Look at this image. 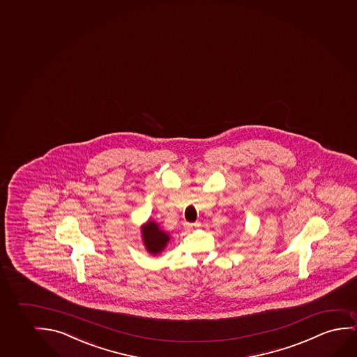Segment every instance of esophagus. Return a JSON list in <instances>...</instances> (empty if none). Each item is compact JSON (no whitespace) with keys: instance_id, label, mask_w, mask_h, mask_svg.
I'll return each instance as SVG.
<instances>
[{"instance_id":"34e87169","label":"esophagus","mask_w":357,"mask_h":357,"mask_svg":"<svg viewBox=\"0 0 357 357\" xmlns=\"http://www.w3.org/2000/svg\"><path fill=\"white\" fill-rule=\"evenodd\" d=\"M198 226H199V224H197V222H195V224H188V222H187L186 229L188 231H192V230H195Z\"/></svg>"}]
</instances>
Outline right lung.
I'll return each instance as SVG.
<instances>
[{
	"label": "right lung",
	"mask_w": 357,
	"mask_h": 357,
	"mask_svg": "<svg viewBox=\"0 0 357 357\" xmlns=\"http://www.w3.org/2000/svg\"><path fill=\"white\" fill-rule=\"evenodd\" d=\"M142 240L146 251L156 256L164 251L167 242L170 241V235L162 231L155 221L148 220L146 224L142 226Z\"/></svg>",
	"instance_id": "1"
}]
</instances>
